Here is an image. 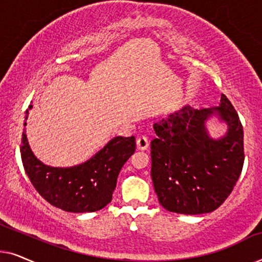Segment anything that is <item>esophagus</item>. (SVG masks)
I'll return each mask as SVG.
<instances>
[{
    "mask_svg": "<svg viewBox=\"0 0 262 262\" xmlns=\"http://www.w3.org/2000/svg\"><path fill=\"white\" fill-rule=\"evenodd\" d=\"M136 146H137L138 150H146L149 148V141L145 136H141V137L137 138L136 141Z\"/></svg>",
    "mask_w": 262,
    "mask_h": 262,
    "instance_id": "esophagus-1",
    "label": "esophagus"
}]
</instances>
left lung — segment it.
Returning a JSON list of instances; mask_svg holds the SVG:
<instances>
[{
  "mask_svg": "<svg viewBox=\"0 0 262 262\" xmlns=\"http://www.w3.org/2000/svg\"><path fill=\"white\" fill-rule=\"evenodd\" d=\"M218 115L228 125L223 138L213 140L206 120ZM151 179L159 202L170 212L209 213L228 198L241 175L243 126L224 94L213 108L185 106L154 124Z\"/></svg>",
  "mask_w": 262,
  "mask_h": 262,
  "instance_id": "obj_1",
  "label": "left lung"
}]
</instances>
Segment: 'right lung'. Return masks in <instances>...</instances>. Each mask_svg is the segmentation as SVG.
<instances>
[{
  "label": "right lung",
  "mask_w": 262,
  "mask_h": 262,
  "mask_svg": "<svg viewBox=\"0 0 262 262\" xmlns=\"http://www.w3.org/2000/svg\"><path fill=\"white\" fill-rule=\"evenodd\" d=\"M25 119L27 120V116ZM135 149L134 136H119L111 139L87 162L58 168L46 166L34 156L26 131L23 132L20 146L25 171L39 194L51 205L74 213L94 212L111 203L121 167Z\"/></svg>",
  "instance_id": "1"
}]
</instances>
